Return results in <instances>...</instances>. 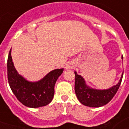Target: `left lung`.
Listing matches in <instances>:
<instances>
[{
  "label": "left lung",
  "instance_id": "1",
  "mask_svg": "<svg viewBox=\"0 0 129 129\" xmlns=\"http://www.w3.org/2000/svg\"><path fill=\"white\" fill-rule=\"evenodd\" d=\"M74 74L75 92L77 98L82 104L90 107H100L108 104L118 91L123 76L122 74L118 84L112 88L107 90H96L88 87L82 77L76 72H74Z\"/></svg>",
  "mask_w": 129,
  "mask_h": 129
}]
</instances>
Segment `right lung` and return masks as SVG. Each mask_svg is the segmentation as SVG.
<instances>
[{
    "mask_svg": "<svg viewBox=\"0 0 129 129\" xmlns=\"http://www.w3.org/2000/svg\"><path fill=\"white\" fill-rule=\"evenodd\" d=\"M63 68L56 69L36 82L26 80L17 73L13 65L11 49L7 60V76L9 86L13 94L23 105L38 108L50 103L54 96V86Z\"/></svg>",
    "mask_w": 129,
    "mask_h": 129,
    "instance_id": "add662e5",
    "label": "right lung"
}]
</instances>
